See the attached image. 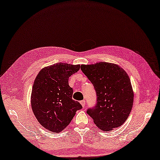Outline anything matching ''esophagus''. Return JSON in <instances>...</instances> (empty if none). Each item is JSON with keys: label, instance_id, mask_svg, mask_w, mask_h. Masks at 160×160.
<instances>
[{"label": "esophagus", "instance_id": "obj_1", "mask_svg": "<svg viewBox=\"0 0 160 160\" xmlns=\"http://www.w3.org/2000/svg\"><path fill=\"white\" fill-rule=\"evenodd\" d=\"M80 104L84 107V106H85V104H86V102L84 101V100H82V101H80Z\"/></svg>", "mask_w": 160, "mask_h": 160}]
</instances>
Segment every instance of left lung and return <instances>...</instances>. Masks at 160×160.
Segmentation results:
<instances>
[{
  "label": "left lung",
  "instance_id": "left-lung-1",
  "mask_svg": "<svg viewBox=\"0 0 160 160\" xmlns=\"http://www.w3.org/2000/svg\"><path fill=\"white\" fill-rule=\"evenodd\" d=\"M81 70L93 84L97 96L96 106L87 114L97 127L110 131L127 120L133 104V91L126 71L118 64L98 62L82 64Z\"/></svg>",
  "mask_w": 160,
  "mask_h": 160
}]
</instances>
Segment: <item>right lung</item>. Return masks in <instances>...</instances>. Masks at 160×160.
<instances>
[{"instance_id": "1", "label": "right lung", "mask_w": 160, "mask_h": 160, "mask_svg": "<svg viewBox=\"0 0 160 160\" xmlns=\"http://www.w3.org/2000/svg\"><path fill=\"white\" fill-rule=\"evenodd\" d=\"M80 65L58 62L43 68L33 82L31 96L33 113L44 128L60 132L72 120L76 112L82 108L72 99L73 89L69 78Z\"/></svg>"}]
</instances>
